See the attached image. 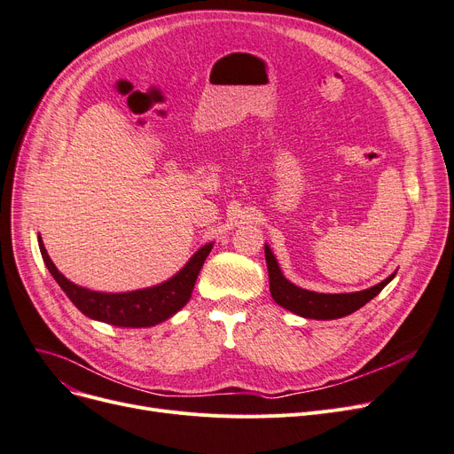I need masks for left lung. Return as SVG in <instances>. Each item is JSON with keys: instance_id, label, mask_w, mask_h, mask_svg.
I'll return each mask as SVG.
<instances>
[{"instance_id": "8db88e82", "label": "left lung", "mask_w": 454, "mask_h": 454, "mask_svg": "<svg viewBox=\"0 0 454 454\" xmlns=\"http://www.w3.org/2000/svg\"><path fill=\"white\" fill-rule=\"evenodd\" d=\"M265 260H267V269H269V287L270 294L276 304L284 306L286 309L301 315V317L306 319H340L345 317V315H350L362 306H365L372 297L377 294L395 278L397 272H393L391 276L377 286H372L369 289L358 291V293H341V294H325V293H313L301 289L297 286H293L289 280L284 278V274L276 263L274 255L270 248L265 245Z\"/></svg>"}]
</instances>
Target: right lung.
<instances>
[{"label": "right lung", "mask_w": 454, "mask_h": 454, "mask_svg": "<svg viewBox=\"0 0 454 454\" xmlns=\"http://www.w3.org/2000/svg\"><path fill=\"white\" fill-rule=\"evenodd\" d=\"M38 247H41L43 260L55 282L61 286V289L67 293V297L74 302L77 309L90 319L126 328L153 326L182 309L191 299L194 282L199 278V272L209 250L213 248L211 243L202 247L192 255L191 262L165 284L129 293H98L67 280L50 260L41 238H38Z\"/></svg>", "instance_id": "right-lung-1"}]
</instances>
